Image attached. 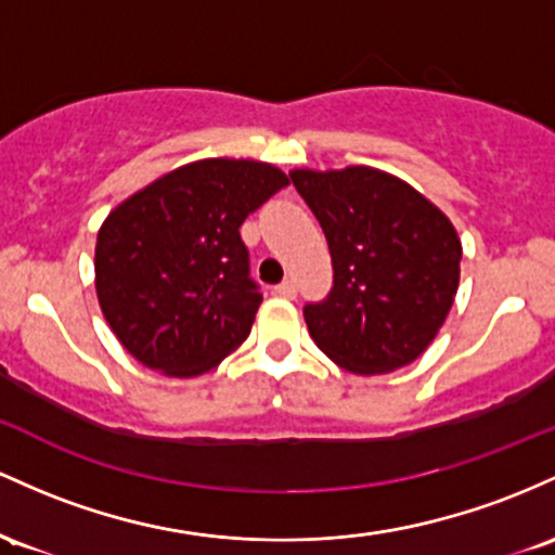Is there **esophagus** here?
Returning <instances> with one entry per match:
<instances>
[{
	"mask_svg": "<svg viewBox=\"0 0 555 555\" xmlns=\"http://www.w3.org/2000/svg\"><path fill=\"white\" fill-rule=\"evenodd\" d=\"M275 296H280V298H296V283H294V280H285V283L275 285Z\"/></svg>",
	"mask_w": 555,
	"mask_h": 555,
	"instance_id": "obj_1",
	"label": "esophagus"
}]
</instances>
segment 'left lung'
<instances>
[{"label": "left lung", "mask_w": 555, "mask_h": 555, "mask_svg": "<svg viewBox=\"0 0 555 555\" xmlns=\"http://www.w3.org/2000/svg\"><path fill=\"white\" fill-rule=\"evenodd\" d=\"M333 257V291L304 309L311 340L340 370L388 375L427 351L462 275L456 228L406 180L366 165L291 170Z\"/></svg>", "instance_id": "1"}]
</instances>
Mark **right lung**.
Here are the masks:
<instances>
[{"label":"right lung","instance_id":"add662e5","mask_svg":"<svg viewBox=\"0 0 555 555\" xmlns=\"http://www.w3.org/2000/svg\"><path fill=\"white\" fill-rule=\"evenodd\" d=\"M283 185L288 176L270 162L207 157L109 211L96 233L93 285L130 357L185 379L244 344L261 294L238 228Z\"/></svg>","mask_w":555,"mask_h":555}]
</instances>
